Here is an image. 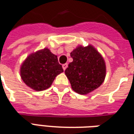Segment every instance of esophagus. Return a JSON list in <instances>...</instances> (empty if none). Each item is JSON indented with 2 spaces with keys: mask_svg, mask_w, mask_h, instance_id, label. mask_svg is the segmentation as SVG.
<instances>
[{
  "mask_svg": "<svg viewBox=\"0 0 134 134\" xmlns=\"http://www.w3.org/2000/svg\"><path fill=\"white\" fill-rule=\"evenodd\" d=\"M67 66H68V64H64L63 65H62V68H63V70H65L66 69H67Z\"/></svg>",
  "mask_w": 134,
  "mask_h": 134,
  "instance_id": "34e87169",
  "label": "esophagus"
}]
</instances>
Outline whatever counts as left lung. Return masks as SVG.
I'll return each mask as SVG.
<instances>
[{
    "mask_svg": "<svg viewBox=\"0 0 134 134\" xmlns=\"http://www.w3.org/2000/svg\"><path fill=\"white\" fill-rule=\"evenodd\" d=\"M73 61L64 73L75 92L86 95L98 88L105 80L106 66L103 57L93 45L77 46L70 53Z\"/></svg>",
    "mask_w": 134,
    "mask_h": 134,
    "instance_id": "1",
    "label": "left lung"
}]
</instances>
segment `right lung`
Masks as SVG:
<instances>
[{
    "instance_id": "1",
    "label": "right lung",
    "mask_w": 134,
    "mask_h": 134,
    "mask_svg": "<svg viewBox=\"0 0 134 134\" xmlns=\"http://www.w3.org/2000/svg\"><path fill=\"white\" fill-rule=\"evenodd\" d=\"M63 72L57 56L48 48L31 53L21 65L20 75L25 84L36 91L49 88L57 76Z\"/></svg>"
}]
</instances>
